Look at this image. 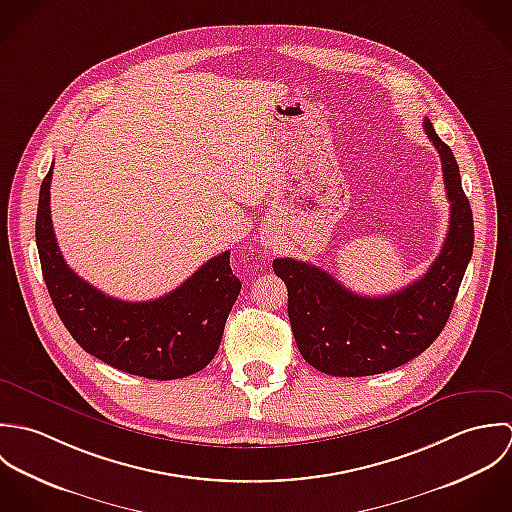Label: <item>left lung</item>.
Returning a JSON list of instances; mask_svg holds the SVG:
<instances>
[{
    "mask_svg": "<svg viewBox=\"0 0 512 512\" xmlns=\"http://www.w3.org/2000/svg\"><path fill=\"white\" fill-rule=\"evenodd\" d=\"M439 152L451 202L449 231L427 273L386 297H362L324 269L293 257L273 261L289 291V320L308 364L328 376H372L419 356L441 334L473 255V211L451 148L423 120Z\"/></svg>",
    "mask_w": 512,
    "mask_h": 512,
    "instance_id": "left-lung-1",
    "label": "left lung"
}]
</instances>
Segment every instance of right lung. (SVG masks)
Returning <instances> with one entry per match:
<instances>
[{
	"mask_svg": "<svg viewBox=\"0 0 512 512\" xmlns=\"http://www.w3.org/2000/svg\"><path fill=\"white\" fill-rule=\"evenodd\" d=\"M51 176L53 166L39 192L35 239L47 291L77 344L116 370L150 380H178L204 370L241 291L229 251L156 301L112 299L73 273L59 251L49 205Z\"/></svg>",
	"mask_w": 512,
	"mask_h": 512,
	"instance_id": "add662e5",
	"label": "right lung"
}]
</instances>
